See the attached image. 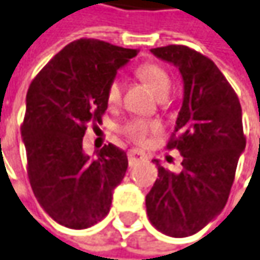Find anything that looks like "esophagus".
<instances>
[{"instance_id": "34e87169", "label": "esophagus", "mask_w": 260, "mask_h": 260, "mask_svg": "<svg viewBox=\"0 0 260 260\" xmlns=\"http://www.w3.org/2000/svg\"><path fill=\"white\" fill-rule=\"evenodd\" d=\"M145 159H147V156L141 150H129L128 151V161H129L131 166H134L140 161H144Z\"/></svg>"}]
</instances>
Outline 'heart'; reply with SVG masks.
Here are the masks:
<instances>
[{
  "instance_id": "obj_1",
  "label": "heart",
  "mask_w": 260,
  "mask_h": 260,
  "mask_svg": "<svg viewBox=\"0 0 260 260\" xmlns=\"http://www.w3.org/2000/svg\"><path fill=\"white\" fill-rule=\"evenodd\" d=\"M137 75L141 78V81H144L145 84L148 85L159 97L166 95L169 88H171V78L168 75V72L163 69L161 66L156 64V63H144L141 66H138L137 69ZM106 99L107 103L115 106L120 100V84L117 79H113L109 86H107V92H106ZM159 129L156 123L147 122L144 119H135L129 122L125 128L123 132L129 137L132 141L143 144L147 141V137L151 132H156Z\"/></svg>"
}]
</instances>
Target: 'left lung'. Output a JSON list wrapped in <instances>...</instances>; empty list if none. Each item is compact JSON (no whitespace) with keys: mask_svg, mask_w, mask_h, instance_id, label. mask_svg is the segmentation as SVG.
I'll list each match as a JSON object with an SVG mask.
<instances>
[{"mask_svg":"<svg viewBox=\"0 0 260 260\" xmlns=\"http://www.w3.org/2000/svg\"><path fill=\"white\" fill-rule=\"evenodd\" d=\"M178 68L184 82L182 106L168 148H178L182 171L153 160L159 178L145 196L150 222L171 237H188L212 222L226 205L240 154L246 148L241 106L216 64L185 45L153 48Z\"/></svg>","mask_w":260,"mask_h":260,"instance_id":"8db88e82","label":"left lung"}]
</instances>
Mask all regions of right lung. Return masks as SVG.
Masks as SVG:
<instances>
[{"label": "right lung", "instance_id": "right-lung-1", "mask_svg": "<svg viewBox=\"0 0 260 260\" xmlns=\"http://www.w3.org/2000/svg\"><path fill=\"white\" fill-rule=\"evenodd\" d=\"M137 50L99 39L66 45L39 72L26 94L22 125L27 176L41 207L60 225L84 230L110 210L128 157L113 144L89 157L82 138L107 110V86Z\"/></svg>", "mask_w": 260, "mask_h": 260}]
</instances>
